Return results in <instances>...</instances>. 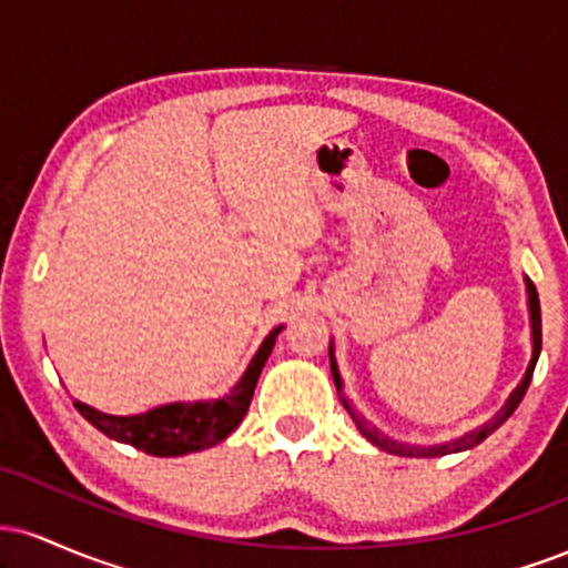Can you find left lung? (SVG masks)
<instances>
[{"label": "left lung", "mask_w": 568, "mask_h": 568, "mask_svg": "<svg viewBox=\"0 0 568 568\" xmlns=\"http://www.w3.org/2000/svg\"><path fill=\"white\" fill-rule=\"evenodd\" d=\"M526 288H529V310H531V338H534V352H531V363H529V368H526V376H524V382H520L518 387L513 389V395L507 397L505 408H501L499 414L494 416L491 422H488V425H484V427H480V429H475V433H470V435H465V438H459V440H454V443H446V446H433V448L403 446V443H395V440L384 438V435L379 433V429L368 427V422L363 419V416H357L355 410L349 408V403L344 400V395H342V376H338V366H336V357H334V347H328V357H331V376H334L336 393H338V397H342V403H344V406H347L349 416H352V419H355V425H357V429H361V435H363V438L374 443V446H379L382 452H389V454H397V456H443V454L465 452V448H473V446H478V443H484V440L488 438V435L494 433V429L505 425V422L510 419V416H513V410L518 408V403L524 400L526 389H529V384H531L534 366H537L539 349H542V312H539V296H537V288H534V283H531V280H526Z\"/></svg>", "instance_id": "left-lung-1"}]
</instances>
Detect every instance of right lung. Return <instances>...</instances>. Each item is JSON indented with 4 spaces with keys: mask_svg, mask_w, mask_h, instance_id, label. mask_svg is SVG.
<instances>
[{
    "mask_svg": "<svg viewBox=\"0 0 568 568\" xmlns=\"http://www.w3.org/2000/svg\"><path fill=\"white\" fill-rule=\"evenodd\" d=\"M280 328H275L264 338V344L258 347L256 357H253L251 366L243 374V379L237 382V387L230 395L221 397V400L186 403V406L184 403H173V406H160L139 416H109L84 406L80 400L74 406L103 435L128 443V446L139 448L143 454L184 456L192 452H202V448H211L224 440L226 435L234 433V427L245 419L253 389H256L258 376H262L266 357H270L272 347H275Z\"/></svg>",
    "mask_w": 568,
    "mask_h": 568,
    "instance_id": "obj_1",
    "label": "right lung"
}]
</instances>
